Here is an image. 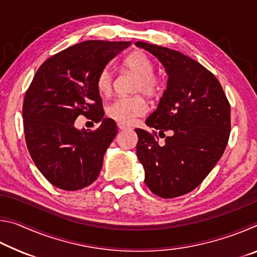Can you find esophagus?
Listing matches in <instances>:
<instances>
[{
	"instance_id": "34e87169",
	"label": "esophagus",
	"mask_w": 257,
	"mask_h": 257,
	"mask_svg": "<svg viewBox=\"0 0 257 257\" xmlns=\"http://www.w3.org/2000/svg\"><path fill=\"white\" fill-rule=\"evenodd\" d=\"M118 127H119V129H121V130H124V129H128V128H129L128 125L122 124V123H118Z\"/></svg>"
}]
</instances>
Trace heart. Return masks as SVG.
Instances as JSON below:
<instances>
[{
    "instance_id": "obj_1",
    "label": "heart",
    "mask_w": 257,
    "mask_h": 257,
    "mask_svg": "<svg viewBox=\"0 0 257 257\" xmlns=\"http://www.w3.org/2000/svg\"><path fill=\"white\" fill-rule=\"evenodd\" d=\"M125 67L138 75L135 85V92L143 93L147 96H153L158 93L160 81L154 72V64L144 52L136 51L130 54L124 61ZM113 73L111 69L105 67L99 71L96 78V88L101 94L107 95L112 90ZM147 112V104L139 95L135 96H121L113 99L106 106L108 118L122 124L133 123L138 116Z\"/></svg>"
}]
</instances>
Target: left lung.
Wrapping results in <instances>:
<instances>
[{"label":"left lung","instance_id":"left-lung-1","mask_svg":"<svg viewBox=\"0 0 257 257\" xmlns=\"http://www.w3.org/2000/svg\"><path fill=\"white\" fill-rule=\"evenodd\" d=\"M154 55L168 75L167 89L149 127L171 136L136 129L137 158L152 193L173 198L194 190L222 156L230 135V104L219 80L196 60L168 47L136 42ZM163 136L165 135L163 134Z\"/></svg>","mask_w":257,"mask_h":257}]
</instances>
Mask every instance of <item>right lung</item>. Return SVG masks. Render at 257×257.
Instances as JSON below:
<instances>
[{"instance_id":"add662e5","label":"right lung","mask_w":257,"mask_h":257,"mask_svg":"<svg viewBox=\"0 0 257 257\" xmlns=\"http://www.w3.org/2000/svg\"><path fill=\"white\" fill-rule=\"evenodd\" d=\"M130 44L86 41L68 47L42 64L26 93L23 116L29 154L60 189H82L97 179L118 128L114 120L103 118L96 78ZM79 115L101 125L94 132L77 130Z\"/></svg>"}]
</instances>
